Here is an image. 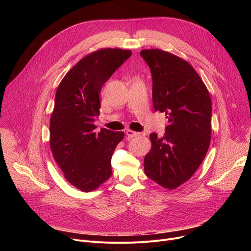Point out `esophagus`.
<instances>
[{"mask_svg":"<svg viewBox=\"0 0 251 251\" xmlns=\"http://www.w3.org/2000/svg\"><path fill=\"white\" fill-rule=\"evenodd\" d=\"M125 134H126V136H127V138H128V139H132V138L137 137V136H139V135H140V133H138V132H134V131H132V130H127V131L125 132Z\"/></svg>","mask_w":251,"mask_h":251,"instance_id":"esophagus-1","label":"esophagus"}]
</instances>
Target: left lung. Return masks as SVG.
<instances>
[{
	"label": "left lung",
	"mask_w": 251,
	"mask_h": 251,
	"mask_svg": "<svg viewBox=\"0 0 251 251\" xmlns=\"http://www.w3.org/2000/svg\"><path fill=\"white\" fill-rule=\"evenodd\" d=\"M140 54L151 70L154 108L168 119L162 138L150 134L152 148L145 156L144 171L151 180L173 190L189 180L206 155L211 101L197 71L183 58L161 50Z\"/></svg>",
	"instance_id": "1"
}]
</instances>
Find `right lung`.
Returning <instances> with one entry per match:
<instances>
[{"label":"right lung","instance_id":"right-lung-1","mask_svg":"<svg viewBox=\"0 0 251 251\" xmlns=\"http://www.w3.org/2000/svg\"><path fill=\"white\" fill-rule=\"evenodd\" d=\"M130 50L104 49L79 60L59 83L50 117V145L64 177L75 188L91 192L112 175L111 158L123 132H95L99 95L130 56Z\"/></svg>","mask_w":251,"mask_h":251}]
</instances>
